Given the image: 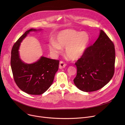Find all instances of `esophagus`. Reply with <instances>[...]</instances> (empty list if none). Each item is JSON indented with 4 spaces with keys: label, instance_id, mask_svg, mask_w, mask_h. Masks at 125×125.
<instances>
[{
    "label": "esophagus",
    "instance_id": "obj_1",
    "mask_svg": "<svg viewBox=\"0 0 125 125\" xmlns=\"http://www.w3.org/2000/svg\"><path fill=\"white\" fill-rule=\"evenodd\" d=\"M66 66V64H65L64 62H63V61H60V63H59V69H61L64 68Z\"/></svg>",
    "mask_w": 125,
    "mask_h": 125
}]
</instances>
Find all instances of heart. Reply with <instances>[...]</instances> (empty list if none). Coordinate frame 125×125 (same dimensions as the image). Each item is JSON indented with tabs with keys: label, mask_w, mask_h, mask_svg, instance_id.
Here are the masks:
<instances>
[{
	"label": "heart",
	"mask_w": 125,
	"mask_h": 125,
	"mask_svg": "<svg viewBox=\"0 0 125 125\" xmlns=\"http://www.w3.org/2000/svg\"><path fill=\"white\" fill-rule=\"evenodd\" d=\"M56 42L51 41L49 44L52 54L61 52L62 48H65V54L72 60H76L82 57L86 51L90 42V37L86 32L73 30H65L59 33Z\"/></svg>",
	"instance_id": "heart-1"
}]
</instances>
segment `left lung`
<instances>
[{"mask_svg":"<svg viewBox=\"0 0 125 125\" xmlns=\"http://www.w3.org/2000/svg\"><path fill=\"white\" fill-rule=\"evenodd\" d=\"M115 63L114 44L101 30L95 43L86 49L75 64L77 74L73 80L74 84L86 92L101 89L113 77Z\"/></svg>","mask_w":125,"mask_h":125,"instance_id":"obj_1","label":"left lung"}]
</instances>
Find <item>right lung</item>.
<instances>
[{
    "label": "right lung",
    "mask_w": 125,
    "mask_h": 125,
    "mask_svg": "<svg viewBox=\"0 0 125 125\" xmlns=\"http://www.w3.org/2000/svg\"><path fill=\"white\" fill-rule=\"evenodd\" d=\"M42 30L31 28L26 31L11 50L10 65L14 80L20 89L30 95H41L47 91L52 83L59 68V60L42 56L35 62L28 64L20 57L19 50L23 39L30 32Z\"/></svg>",
    "instance_id": "1"
}]
</instances>
